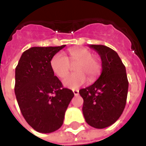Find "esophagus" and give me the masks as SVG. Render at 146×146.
Listing matches in <instances>:
<instances>
[{"label": "esophagus", "mask_w": 146, "mask_h": 146, "mask_svg": "<svg viewBox=\"0 0 146 146\" xmlns=\"http://www.w3.org/2000/svg\"><path fill=\"white\" fill-rule=\"evenodd\" d=\"M73 94L75 96H77V95H79V90L78 89H75V90H73Z\"/></svg>", "instance_id": "1"}]
</instances>
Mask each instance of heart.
I'll use <instances>...</instances> for the list:
<instances>
[{
    "instance_id": "1",
    "label": "heart",
    "mask_w": 146,
    "mask_h": 146,
    "mask_svg": "<svg viewBox=\"0 0 146 146\" xmlns=\"http://www.w3.org/2000/svg\"><path fill=\"white\" fill-rule=\"evenodd\" d=\"M69 57L61 52L55 54L50 62L51 70L58 77L62 78L69 73L70 63H77L74 67L76 73L66 76L62 80L64 86L70 88H77L87 81L95 79L101 71V63L88 49L72 48L68 51Z\"/></svg>"
}]
</instances>
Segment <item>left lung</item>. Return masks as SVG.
Returning a JSON list of instances; mask_svg holds the SVG:
<instances>
[{
    "mask_svg": "<svg viewBox=\"0 0 146 146\" xmlns=\"http://www.w3.org/2000/svg\"><path fill=\"white\" fill-rule=\"evenodd\" d=\"M100 55L102 73L92 85L80 90L84 99L83 114L86 122L102 129L119 119L127 97L128 80L126 69L116 51L105 45L91 44Z\"/></svg>",
    "mask_w": 146,
    "mask_h": 146,
    "instance_id": "obj_1",
    "label": "left lung"
}]
</instances>
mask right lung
I'll list each match as a JSON object with an SVG mask.
<instances>
[{
	"mask_svg": "<svg viewBox=\"0 0 146 146\" xmlns=\"http://www.w3.org/2000/svg\"><path fill=\"white\" fill-rule=\"evenodd\" d=\"M65 46L29 48L15 68V93L21 113L29 125L40 133L60 128L74 96L62 87L50 65L52 57Z\"/></svg>",
	"mask_w": 146,
	"mask_h": 146,
	"instance_id": "add662e5",
	"label": "right lung"
}]
</instances>
